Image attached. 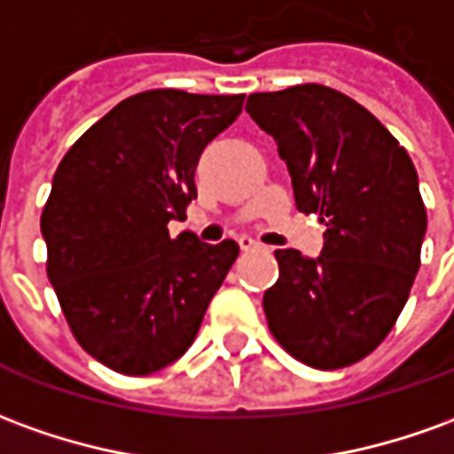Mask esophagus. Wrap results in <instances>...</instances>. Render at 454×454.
<instances>
[{"label": "esophagus", "instance_id": "1", "mask_svg": "<svg viewBox=\"0 0 454 454\" xmlns=\"http://www.w3.org/2000/svg\"><path fill=\"white\" fill-rule=\"evenodd\" d=\"M238 243H240V248H243V250L260 248L258 240H255V238H250V236H240V238H238Z\"/></svg>", "mask_w": 454, "mask_h": 454}]
</instances>
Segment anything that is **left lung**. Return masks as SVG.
<instances>
[{
	"instance_id": "8db88e82",
	"label": "left lung",
	"mask_w": 454,
	"mask_h": 454,
	"mask_svg": "<svg viewBox=\"0 0 454 454\" xmlns=\"http://www.w3.org/2000/svg\"><path fill=\"white\" fill-rule=\"evenodd\" d=\"M246 110L275 139L297 211L326 226L317 260L275 250L268 326L312 369L351 366L388 337L420 268L427 214L413 161L366 107L326 85L253 93Z\"/></svg>"
}]
</instances>
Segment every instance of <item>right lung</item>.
<instances>
[{"instance_id": "right-lung-1", "label": "right lung", "mask_w": 454, "mask_h": 454, "mask_svg": "<svg viewBox=\"0 0 454 454\" xmlns=\"http://www.w3.org/2000/svg\"><path fill=\"white\" fill-rule=\"evenodd\" d=\"M246 95L160 88L129 95L66 152L41 214L46 272L81 347L125 376L169 366L194 344L238 258L236 240L169 238L196 199L204 147Z\"/></svg>"}]
</instances>
